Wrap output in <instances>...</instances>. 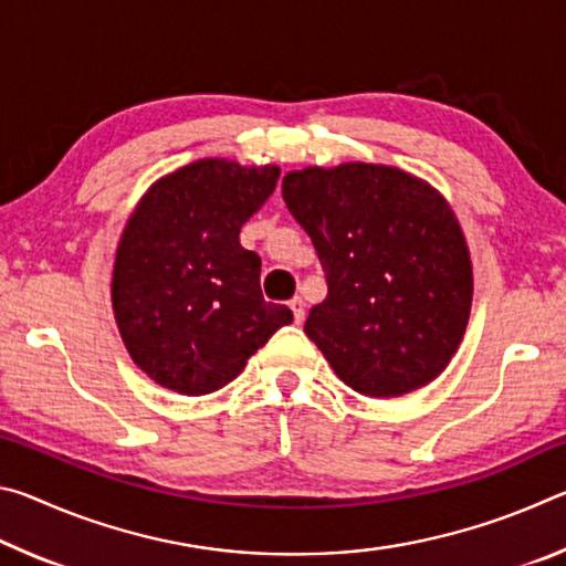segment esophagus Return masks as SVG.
Segmentation results:
<instances>
[{"label": "esophagus", "instance_id": "esophagus-1", "mask_svg": "<svg viewBox=\"0 0 566 566\" xmlns=\"http://www.w3.org/2000/svg\"><path fill=\"white\" fill-rule=\"evenodd\" d=\"M290 310L294 314V322L296 324L304 322V300H302V296H294V300L290 302Z\"/></svg>", "mask_w": 566, "mask_h": 566}]
</instances>
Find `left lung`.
<instances>
[{"mask_svg":"<svg viewBox=\"0 0 566 566\" xmlns=\"http://www.w3.org/2000/svg\"><path fill=\"white\" fill-rule=\"evenodd\" d=\"M282 197L327 274L304 332L334 375L389 399L434 381L464 339L474 276L454 209L424 179L344 161L286 171Z\"/></svg>","mask_w":566,"mask_h":566,"instance_id":"1","label":"left lung"}]
</instances>
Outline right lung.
I'll use <instances>...</instances> for the list:
<instances>
[{"label":"right lung","mask_w":566,"mask_h":566,"mask_svg":"<svg viewBox=\"0 0 566 566\" xmlns=\"http://www.w3.org/2000/svg\"><path fill=\"white\" fill-rule=\"evenodd\" d=\"M280 167L205 157L159 177L124 224L112 310L132 361L187 397L222 389L292 322L264 302L262 260L239 229L276 187Z\"/></svg>","instance_id":"1"}]
</instances>
